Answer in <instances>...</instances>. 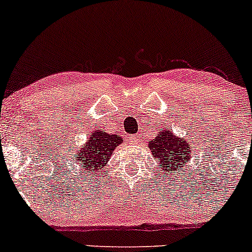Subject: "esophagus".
I'll use <instances>...</instances> for the list:
<instances>
[{
  "label": "esophagus",
  "instance_id": "esophagus-1",
  "mask_svg": "<svg viewBox=\"0 0 252 252\" xmlns=\"http://www.w3.org/2000/svg\"><path fill=\"white\" fill-rule=\"evenodd\" d=\"M136 138H137V137H136ZM132 140H134V138H132Z\"/></svg>",
  "mask_w": 252,
  "mask_h": 252
}]
</instances>
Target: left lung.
I'll use <instances>...</instances> for the list:
<instances>
[{"label": "left lung", "mask_w": 252, "mask_h": 252, "mask_svg": "<svg viewBox=\"0 0 252 252\" xmlns=\"http://www.w3.org/2000/svg\"><path fill=\"white\" fill-rule=\"evenodd\" d=\"M148 147L155 160L162 166V170L176 172L179 167L189 161L192 144L189 141L173 134L172 129L162 130L154 140H150Z\"/></svg>", "instance_id": "1"}]
</instances>
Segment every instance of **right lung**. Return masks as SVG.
I'll return each mask as SVG.
<instances>
[{
    "mask_svg": "<svg viewBox=\"0 0 252 252\" xmlns=\"http://www.w3.org/2000/svg\"><path fill=\"white\" fill-rule=\"evenodd\" d=\"M123 142L120 135L108 134L105 130L100 129L90 132L89 140L79 152L74 154V160L83 167L85 174H99L105 164H108L112 152Z\"/></svg>",
    "mask_w": 252,
    "mask_h": 252,
    "instance_id": "right-lung-1",
    "label": "right lung"
}]
</instances>
